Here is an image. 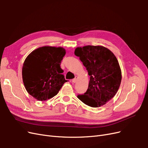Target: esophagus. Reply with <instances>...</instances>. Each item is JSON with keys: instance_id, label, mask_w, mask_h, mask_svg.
Listing matches in <instances>:
<instances>
[{"instance_id": "1", "label": "esophagus", "mask_w": 148, "mask_h": 148, "mask_svg": "<svg viewBox=\"0 0 148 148\" xmlns=\"http://www.w3.org/2000/svg\"><path fill=\"white\" fill-rule=\"evenodd\" d=\"M77 77H75V78L74 79H72V83H75L76 82H77Z\"/></svg>"}]
</instances>
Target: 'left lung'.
I'll return each instance as SVG.
<instances>
[{"label": "left lung", "instance_id": "1", "mask_svg": "<svg viewBox=\"0 0 148 148\" xmlns=\"http://www.w3.org/2000/svg\"><path fill=\"white\" fill-rule=\"evenodd\" d=\"M90 76L88 88L84 95L77 96L85 104L99 107L117 92L122 80L119 62L109 49L102 46H86L75 49Z\"/></svg>", "mask_w": 148, "mask_h": 148}]
</instances>
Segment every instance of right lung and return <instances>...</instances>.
Here are the masks:
<instances>
[{
	"mask_svg": "<svg viewBox=\"0 0 148 148\" xmlns=\"http://www.w3.org/2000/svg\"><path fill=\"white\" fill-rule=\"evenodd\" d=\"M65 53L62 47L46 46L27 56L22 68V78L29 95L41 101L57 95L67 82L60 66Z\"/></svg>",
	"mask_w": 148,
	"mask_h": 148,
	"instance_id": "1",
	"label": "right lung"
}]
</instances>
